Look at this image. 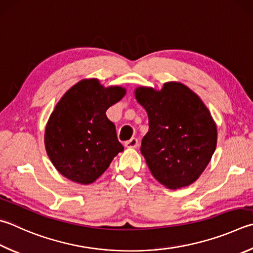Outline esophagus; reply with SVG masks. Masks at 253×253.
<instances>
[{"mask_svg":"<svg viewBox=\"0 0 253 253\" xmlns=\"http://www.w3.org/2000/svg\"><path fill=\"white\" fill-rule=\"evenodd\" d=\"M125 146L127 147V148H136V147L138 146V139L134 137V138L127 140L125 142Z\"/></svg>","mask_w":253,"mask_h":253,"instance_id":"1","label":"esophagus"}]
</instances>
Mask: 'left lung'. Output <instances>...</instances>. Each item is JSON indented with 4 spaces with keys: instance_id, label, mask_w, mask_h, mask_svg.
<instances>
[{
    "instance_id": "1",
    "label": "left lung",
    "mask_w": 253,
    "mask_h": 253,
    "mask_svg": "<svg viewBox=\"0 0 253 253\" xmlns=\"http://www.w3.org/2000/svg\"><path fill=\"white\" fill-rule=\"evenodd\" d=\"M135 96L148 114L140 151L153 176L170 189L196 181L217 146V126L203 100L176 82L162 90L138 87Z\"/></svg>"
}]
</instances>
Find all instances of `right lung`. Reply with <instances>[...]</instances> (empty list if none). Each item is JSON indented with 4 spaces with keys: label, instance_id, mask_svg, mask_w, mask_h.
Wrapping results in <instances>:
<instances>
[{
    "label": "right lung",
    "instance_id": "add662e5",
    "mask_svg": "<svg viewBox=\"0 0 253 253\" xmlns=\"http://www.w3.org/2000/svg\"><path fill=\"white\" fill-rule=\"evenodd\" d=\"M125 88H105L97 80L77 83L57 103L45 129V148L55 168L79 183H91L124 147L106 111Z\"/></svg>",
    "mask_w": 253,
    "mask_h": 253
}]
</instances>
